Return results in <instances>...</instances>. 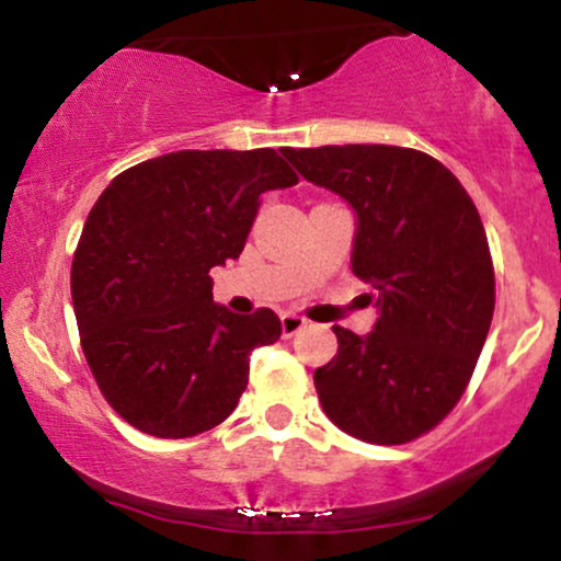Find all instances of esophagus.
<instances>
[{
  "label": "esophagus",
  "instance_id": "1",
  "mask_svg": "<svg viewBox=\"0 0 561 561\" xmlns=\"http://www.w3.org/2000/svg\"><path fill=\"white\" fill-rule=\"evenodd\" d=\"M308 321L298 313H282V337H295L300 330H306Z\"/></svg>",
  "mask_w": 561,
  "mask_h": 561
}]
</instances>
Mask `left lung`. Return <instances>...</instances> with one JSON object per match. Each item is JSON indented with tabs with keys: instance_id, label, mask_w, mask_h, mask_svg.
Here are the masks:
<instances>
[{
	"instance_id": "1",
	"label": "left lung",
	"mask_w": 561,
	"mask_h": 561,
	"mask_svg": "<svg viewBox=\"0 0 561 561\" xmlns=\"http://www.w3.org/2000/svg\"><path fill=\"white\" fill-rule=\"evenodd\" d=\"M285 158L351 205V266L379 311L369 334L332 327L337 356L313 371L319 401L358 440H414L459 401L491 330L495 282L478 208L446 165L409 147H287Z\"/></svg>"
}]
</instances>
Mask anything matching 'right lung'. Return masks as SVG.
<instances>
[{
	"instance_id": "1",
	"label": "right lung",
	"mask_w": 561,
	"mask_h": 561,
	"mask_svg": "<svg viewBox=\"0 0 561 561\" xmlns=\"http://www.w3.org/2000/svg\"><path fill=\"white\" fill-rule=\"evenodd\" d=\"M298 184L274 150H179L113 179L70 268L81 347L102 396L156 437L221 424L248 388L255 347L279 340L268 308L214 300L210 268L240 259L268 190Z\"/></svg>"
}]
</instances>
